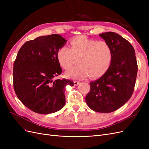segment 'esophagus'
Instances as JSON below:
<instances>
[{
	"instance_id": "obj_1",
	"label": "esophagus",
	"mask_w": 149,
	"mask_h": 149,
	"mask_svg": "<svg viewBox=\"0 0 149 149\" xmlns=\"http://www.w3.org/2000/svg\"><path fill=\"white\" fill-rule=\"evenodd\" d=\"M79 84V81H74V85L77 86Z\"/></svg>"
}]
</instances>
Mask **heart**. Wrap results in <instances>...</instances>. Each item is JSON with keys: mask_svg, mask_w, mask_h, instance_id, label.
I'll return each instance as SVG.
<instances>
[{"mask_svg": "<svg viewBox=\"0 0 149 149\" xmlns=\"http://www.w3.org/2000/svg\"><path fill=\"white\" fill-rule=\"evenodd\" d=\"M70 45L71 48L63 46L57 52L58 61L65 70L70 69L77 61L79 64L66 72L67 78L78 79L88 76L98 78L109 69L112 54L110 45L106 41L78 36L71 40Z\"/></svg>", "mask_w": 149, "mask_h": 149, "instance_id": "heart-1", "label": "heart"}]
</instances>
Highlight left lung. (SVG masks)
<instances>
[{
  "instance_id": "left-lung-1",
  "label": "left lung",
  "mask_w": 149,
  "mask_h": 149,
  "mask_svg": "<svg viewBox=\"0 0 149 149\" xmlns=\"http://www.w3.org/2000/svg\"><path fill=\"white\" fill-rule=\"evenodd\" d=\"M112 49L109 69L100 78L90 83L86 96L90 109L102 113L117 110L131 97L138 66L134 48L127 40L114 32L100 34Z\"/></svg>"
}]
</instances>
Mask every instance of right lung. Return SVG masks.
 <instances>
[{
  "label": "right lung",
  "mask_w": 149,
  "mask_h": 149,
  "mask_svg": "<svg viewBox=\"0 0 149 149\" xmlns=\"http://www.w3.org/2000/svg\"><path fill=\"white\" fill-rule=\"evenodd\" d=\"M66 40L60 35L42 36L25 42L13 63V84L17 96L29 109L47 114L65 104V87L73 81L56 79L62 70L57 52Z\"/></svg>",
  "instance_id": "right-lung-1"
}]
</instances>
